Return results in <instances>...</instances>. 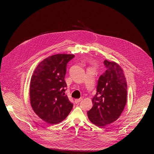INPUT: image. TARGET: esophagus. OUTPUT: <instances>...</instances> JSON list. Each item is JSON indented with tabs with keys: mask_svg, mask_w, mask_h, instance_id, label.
Returning <instances> with one entry per match:
<instances>
[{
	"mask_svg": "<svg viewBox=\"0 0 154 154\" xmlns=\"http://www.w3.org/2000/svg\"><path fill=\"white\" fill-rule=\"evenodd\" d=\"M82 100V98H80V99H75V103H79L80 101H81Z\"/></svg>",
	"mask_w": 154,
	"mask_h": 154,
	"instance_id": "1",
	"label": "esophagus"
}]
</instances>
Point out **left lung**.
<instances>
[{
  "label": "left lung",
  "instance_id": "left-lung-1",
  "mask_svg": "<svg viewBox=\"0 0 154 154\" xmlns=\"http://www.w3.org/2000/svg\"><path fill=\"white\" fill-rule=\"evenodd\" d=\"M103 63L106 70L98 80L93 107L87 112L91 122L98 127L117 120L127 102V85L123 70L114 62L105 60Z\"/></svg>",
  "mask_w": 154,
  "mask_h": 154
}]
</instances>
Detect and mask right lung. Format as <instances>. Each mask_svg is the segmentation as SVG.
I'll list each match as a JSON object with an SVG mask.
<instances>
[{"label":"right lung","mask_w":154,"mask_h":154,"mask_svg":"<svg viewBox=\"0 0 154 154\" xmlns=\"http://www.w3.org/2000/svg\"><path fill=\"white\" fill-rule=\"evenodd\" d=\"M73 54H56L45 59L35 68L30 80V104L35 114L47 123L57 124L66 119L73 107L65 95L67 63Z\"/></svg>","instance_id":"obj_1"}]
</instances>
